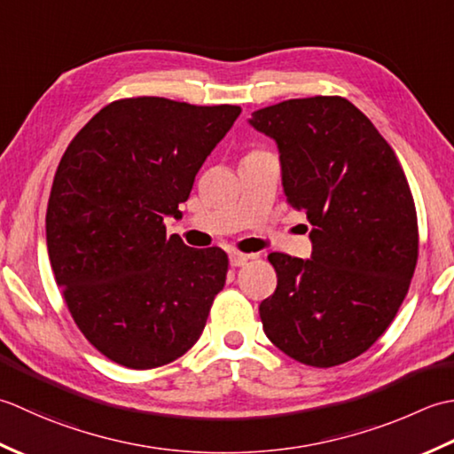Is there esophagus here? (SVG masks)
<instances>
[{
    "label": "esophagus",
    "instance_id": "obj_1",
    "mask_svg": "<svg viewBox=\"0 0 454 454\" xmlns=\"http://www.w3.org/2000/svg\"><path fill=\"white\" fill-rule=\"evenodd\" d=\"M254 254H245V253H239V251H233L229 254V262L231 266H245L248 261H251Z\"/></svg>",
    "mask_w": 454,
    "mask_h": 454
}]
</instances>
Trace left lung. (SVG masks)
Here are the masks:
<instances>
[{
  "label": "left lung",
  "mask_w": 454,
  "mask_h": 454,
  "mask_svg": "<svg viewBox=\"0 0 454 454\" xmlns=\"http://www.w3.org/2000/svg\"><path fill=\"white\" fill-rule=\"evenodd\" d=\"M248 123L278 145L286 198L313 225L308 261L268 254L278 286L258 308L262 329L301 364H343L376 343L410 290L419 248L410 184L345 98L288 99Z\"/></svg>",
  "instance_id": "left-lung-1"
}]
</instances>
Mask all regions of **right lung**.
<instances>
[{
    "mask_svg": "<svg viewBox=\"0 0 454 454\" xmlns=\"http://www.w3.org/2000/svg\"><path fill=\"white\" fill-rule=\"evenodd\" d=\"M239 106L127 98L72 138L54 174L46 247L78 329L114 363L149 370L196 345L229 258L166 235Z\"/></svg>",
    "mask_w": 454,
    "mask_h": 454,
    "instance_id": "obj_1",
    "label": "right lung"
}]
</instances>
